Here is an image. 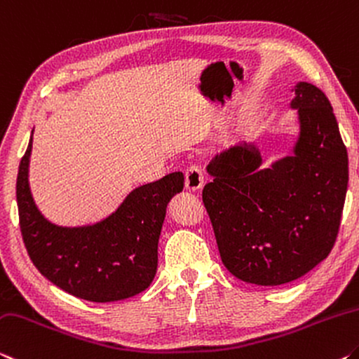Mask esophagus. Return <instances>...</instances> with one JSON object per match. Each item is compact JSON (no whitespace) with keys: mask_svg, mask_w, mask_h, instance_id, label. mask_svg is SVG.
I'll return each mask as SVG.
<instances>
[{"mask_svg":"<svg viewBox=\"0 0 359 359\" xmlns=\"http://www.w3.org/2000/svg\"><path fill=\"white\" fill-rule=\"evenodd\" d=\"M184 184H186V189H189V191H197L202 187L203 173H202V168L196 165V163L187 167L186 175H184Z\"/></svg>","mask_w":359,"mask_h":359,"instance_id":"34e87169","label":"esophagus"}]
</instances>
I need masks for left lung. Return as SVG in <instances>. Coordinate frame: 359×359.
I'll return each instance as SVG.
<instances>
[{
  "label": "left lung",
  "instance_id": "left-lung-1",
  "mask_svg": "<svg viewBox=\"0 0 359 359\" xmlns=\"http://www.w3.org/2000/svg\"><path fill=\"white\" fill-rule=\"evenodd\" d=\"M291 108L299 138L291 156L261 168L255 144L208 163L202 198L222 264L246 283L278 286L301 278L336 243L348 186V156L327 97L299 82Z\"/></svg>",
  "mask_w": 359,
  "mask_h": 359
}]
</instances>
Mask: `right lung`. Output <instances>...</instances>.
<instances>
[{"label": "right lung", "instance_id": "add662e5", "mask_svg": "<svg viewBox=\"0 0 359 359\" xmlns=\"http://www.w3.org/2000/svg\"><path fill=\"white\" fill-rule=\"evenodd\" d=\"M32 144L33 137L17 175V207L34 267L60 290L90 302L122 301L144 291L157 270L167 203L183 191L184 175L175 172L137 187L97 224L62 227L47 221L33 201L28 184Z\"/></svg>", "mask_w": 359, "mask_h": 359}]
</instances>
